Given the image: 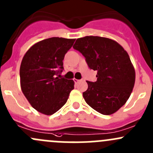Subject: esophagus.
Segmentation results:
<instances>
[{
	"label": "esophagus",
	"mask_w": 153,
	"mask_h": 153,
	"mask_svg": "<svg viewBox=\"0 0 153 153\" xmlns=\"http://www.w3.org/2000/svg\"><path fill=\"white\" fill-rule=\"evenodd\" d=\"M79 81H80V80L76 79V78H74V82H75V84H78V83L79 82Z\"/></svg>",
	"instance_id": "obj_1"
}]
</instances>
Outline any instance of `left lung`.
I'll return each mask as SVG.
<instances>
[{
    "instance_id": "8db88e82",
    "label": "left lung",
    "mask_w": 153,
    "mask_h": 153,
    "mask_svg": "<svg viewBox=\"0 0 153 153\" xmlns=\"http://www.w3.org/2000/svg\"><path fill=\"white\" fill-rule=\"evenodd\" d=\"M73 48L97 71V81H86L88 89L83 92L86 104L103 115L115 113L129 99L135 84V71L126 51L114 40L98 36L78 38Z\"/></svg>"
}]
</instances>
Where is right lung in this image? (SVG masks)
<instances>
[{
    "label": "right lung",
    "instance_id": "1",
    "mask_svg": "<svg viewBox=\"0 0 153 153\" xmlns=\"http://www.w3.org/2000/svg\"><path fill=\"white\" fill-rule=\"evenodd\" d=\"M75 39L53 38L39 41L28 49L20 67L21 87L31 106L51 115L67 103L73 80L59 78L63 60Z\"/></svg>",
    "mask_w": 153,
    "mask_h": 153
}]
</instances>
